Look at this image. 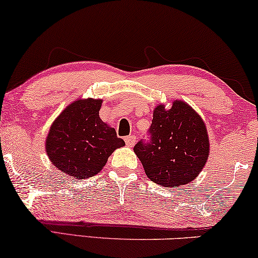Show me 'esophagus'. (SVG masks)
Wrapping results in <instances>:
<instances>
[{"label": "esophagus", "mask_w": 258, "mask_h": 258, "mask_svg": "<svg viewBox=\"0 0 258 258\" xmlns=\"http://www.w3.org/2000/svg\"><path fill=\"white\" fill-rule=\"evenodd\" d=\"M124 141H125L126 146H128V147H133L134 144H135V142H136V137L134 136V135H129V136L125 137Z\"/></svg>", "instance_id": "obj_1"}]
</instances>
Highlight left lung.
I'll use <instances>...</instances> for the list:
<instances>
[{
	"mask_svg": "<svg viewBox=\"0 0 258 258\" xmlns=\"http://www.w3.org/2000/svg\"><path fill=\"white\" fill-rule=\"evenodd\" d=\"M134 151L151 181L177 188L195 179L209 156V137L201 116L183 101L170 109L158 104L149 129V141L141 140Z\"/></svg>",
	"mask_w": 258,
	"mask_h": 258,
	"instance_id": "8db88e82",
	"label": "left lung"
}]
</instances>
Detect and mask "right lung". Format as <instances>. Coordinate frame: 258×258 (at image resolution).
<instances>
[{
	"label": "right lung",
	"mask_w": 258,
	"mask_h": 258,
	"mask_svg": "<svg viewBox=\"0 0 258 258\" xmlns=\"http://www.w3.org/2000/svg\"><path fill=\"white\" fill-rule=\"evenodd\" d=\"M102 100L86 98L70 103L52 123L45 151L56 168L73 178L100 172L117 148L124 146L114 128L100 118Z\"/></svg>",
	"instance_id": "add662e5"
}]
</instances>
